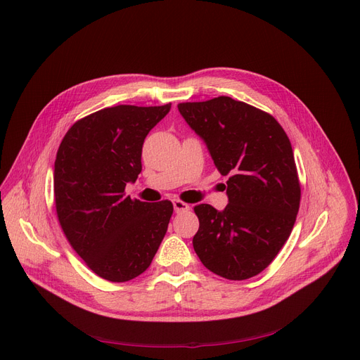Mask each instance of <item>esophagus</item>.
Listing matches in <instances>:
<instances>
[{
    "label": "esophagus",
    "mask_w": 360,
    "mask_h": 360,
    "mask_svg": "<svg viewBox=\"0 0 360 360\" xmlns=\"http://www.w3.org/2000/svg\"><path fill=\"white\" fill-rule=\"evenodd\" d=\"M174 209L176 213L186 212V210H190V205H186V202H184L181 200H174Z\"/></svg>",
    "instance_id": "obj_1"
}]
</instances>
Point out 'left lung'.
Instances as JSON below:
<instances>
[{"mask_svg": "<svg viewBox=\"0 0 360 360\" xmlns=\"http://www.w3.org/2000/svg\"><path fill=\"white\" fill-rule=\"evenodd\" d=\"M178 110L205 141L226 181L228 206L198 205L193 238L213 274L248 279L266 269L288 240L300 206V182L283 127L259 108L231 97L179 103Z\"/></svg>", "mask_w": 360, "mask_h": 360, "instance_id": "left-lung-1", "label": "left lung"}]
</instances>
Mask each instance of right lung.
<instances>
[{
  "instance_id": "right-lung-1",
  "label": "right lung",
  "mask_w": 360,
  "mask_h": 360,
  "mask_svg": "<svg viewBox=\"0 0 360 360\" xmlns=\"http://www.w3.org/2000/svg\"><path fill=\"white\" fill-rule=\"evenodd\" d=\"M115 105L77 120L61 141L54 163L58 222L88 268L112 283L141 275L158 253L174 206L124 195L141 174L148 132L170 110Z\"/></svg>"
}]
</instances>
